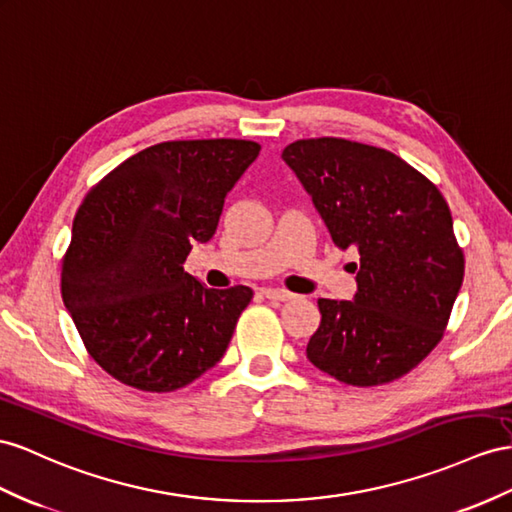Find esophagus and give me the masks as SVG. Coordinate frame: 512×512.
Returning a JSON list of instances; mask_svg holds the SVG:
<instances>
[{"label": "esophagus", "mask_w": 512, "mask_h": 512, "mask_svg": "<svg viewBox=\"0 0 512 512\" xmlns=\"http://www.w3.org/2000/svg\"><path fill=\"white\" fill-rule=\"evenodd\" d=\"M264 296L270 298V300H281V303H287V300H294L296 298V294L287 292V290H279V287H266Z\"/></svg>", "instance_id": "esophagus-1"}]
</instances>
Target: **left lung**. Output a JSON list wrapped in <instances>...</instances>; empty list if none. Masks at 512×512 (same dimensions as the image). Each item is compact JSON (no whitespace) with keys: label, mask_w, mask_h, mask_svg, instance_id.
I'll return each mask as SVG.
<instances>
[{"label":"left lung","mask_w":512,"mask_h":512,"mask_svg":"<svg viewBox=\"0 0 512 512\" xmlns=\"http://www.w3.org/2000/svg\"><path fill=\"white\" fill-rule=\"evenodd\" d=\"M281 157L335 246L359 251L355 300H318L307 359L355 387L409 374L441 342L463 285L465 257L443 194L396 153L346 138L296 140Z\"/></svg>","instance_id":"obj_1"}]
</instances>
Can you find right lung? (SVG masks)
Returning a JSON list of instances; mask_svg holds the SVG:
<instances>
[{
    "instance_id": "1",
    "label": "right lung",
    "mask_w": 512,
    "mask_h": 512,
    "mask_svg": "<svg viewBox=\"0 0 512 512\" xmlns=\"http://www.w3.org/2000/svg\"><path fill=\"white\" fill-rule=\"evenodd\" d=\"M253 140H170L127 157L88 190L62 257V300L116 381L166 393L225 355L253 290H209L183 270L216 233L227 192L255 162Z\"/></svg>"
}]
</instances>
